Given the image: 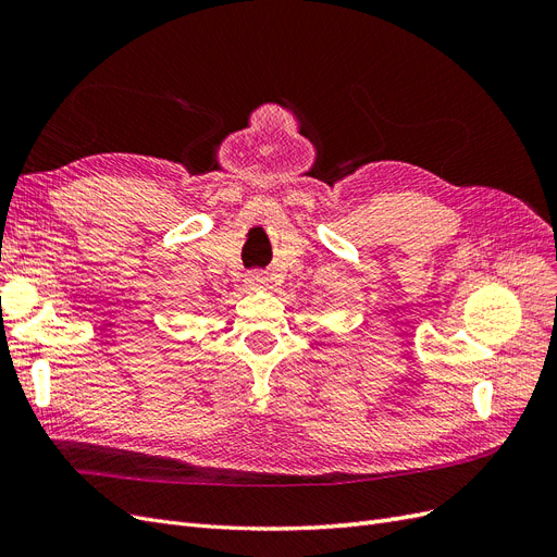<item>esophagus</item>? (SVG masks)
Here are the masks:
<instances>
[{"label":"esophagus","instance_id":"esophagus-1","mask_svg":"<svg viewBox=\"0 0 557 557\" xmlns=\"http://www.w3.org/2000/svg\"><path fill=\"white\" fill-rule=\"evenodd\" d=\"M246 285L250 290H258V288H264L267 285V276L262 272H258V269H252V272L246 274Z\"/></svg>","mask_w":557,"mask_h":557}]
</instances>
